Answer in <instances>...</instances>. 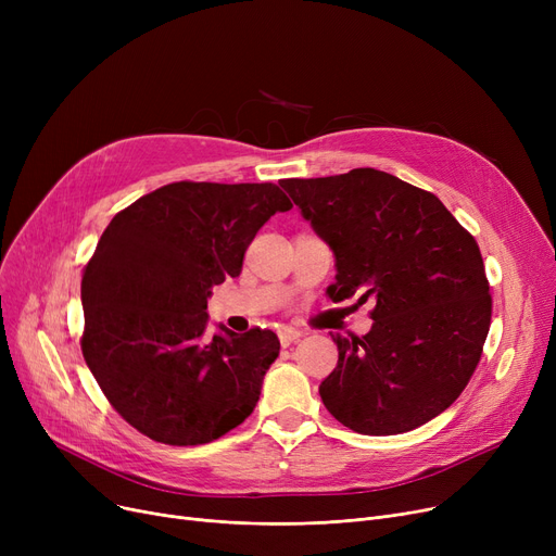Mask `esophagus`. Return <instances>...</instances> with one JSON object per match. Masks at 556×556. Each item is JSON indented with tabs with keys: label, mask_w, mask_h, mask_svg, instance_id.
I'll list each match as a JSON object with an SVG mask.
<instances>
[{
	"label": "esophagus",
	"mask_w": 556,
	"mask_h": 556,
	"mask_svg": "<svg viewBox=\"0 0 556 556\" xmlns=\"http://www.w3.org/2000/svg\"><path fill=\"white\" fill-rule=\"evenodd\" d=\"M300 338H302V331H298V329H283V331H279L281 346H288L290 342H298Z\"/></svg>",
	"instance_id": "1"
}]
</instances>
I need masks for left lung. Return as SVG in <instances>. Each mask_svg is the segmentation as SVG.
Returning a JSON list of instances; mask_svg holds the SVG:
<instances>
[{"label":"left lung","instance_id":"obj_1","mask_svg":"<svg viewBox=\"0 0 556 556\" xmlns=\"http://www.w3.org/2000/svg\"><path fill=\"white\" fill-rule=\"evenodd\" d=\"M336 256L331 302L374 298L371 331L333 336L327 410L361 434H399L442 415L480 363L491 295L476 239L442 200L376 168L281 180Z\"/></svg>","mask_w":556,"mask_h":556}]
</instances>
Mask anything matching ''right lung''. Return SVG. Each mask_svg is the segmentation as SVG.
<instances>
[{
  "label": "right lung",
  "mask_w": 556,
  "mask_h": 556,
  "mask_svg": "<svg viewBox=\"0 0 556 556\" xmlns=\"http://www.w3.org/2000/svg\"><path fill=\"white\" fill-rule=\"evenodd\" d=\"M293 202L273 182H173L116 214L87 261L83 358L110 405L168 446L243 424L279 356L270 329L212 340V286L239 277L256 231Z\"/></svg>",
  "instance_id": "right-lung-1"
}]
</instances>
